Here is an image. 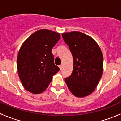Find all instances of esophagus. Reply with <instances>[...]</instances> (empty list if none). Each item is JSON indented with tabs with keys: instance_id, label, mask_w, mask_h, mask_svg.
I'll list each match as a JSON object with an SVG mask.
<instances>
[{
	"instance_id": "esophagus-1",
	"label": "esophagus",
	"mask_w": 121,
	"mask_h": 121,
	"mask_svg": "<svg viewBox=\"0 0 121 121\" xmlns=\"http://www.w3.org/2000/svg\"><path fill=\"white\" fill-rule=\"evenodd\" d=\"M62 67H63V65H59V68H60V69H62Z\"/></svg>"
}]
</instances>
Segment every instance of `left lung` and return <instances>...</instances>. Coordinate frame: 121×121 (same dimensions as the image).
<instances>
[{"label": "left lung", "instance_id": "8db88e82", "mask_svg": "<svg viewBox=\"0 0 121 121\" xmlns=\"http://www.w3.org/2000/svg\"><path fill=\"white\" fill-rule=\"evenodd\" d=\"M73 57L71 75L65 78L68 88L82 98L94 92L103 72V55L95 41L80 31L62 34Z\"/></svg>", "mask_w": 121, "mask_h": 121}]
</instances>
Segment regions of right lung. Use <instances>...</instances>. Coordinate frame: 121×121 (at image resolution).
<instances>
[{
    "mask_svg": "<svg viewBox=\"0 0 121 121\" xmlns=\"http://www.w3.org/2000/svg\"><path fill=\"white\" fill-rule=\"evenodd\" d=\"M60 33L40 29L30 35L22 45L17 68L22 84L35 94L46 90L60 68L54 63L52 48L60 39Z\"/></svg>",
    "mask_w": 121,
    "mask_h": 121,
    "instance_id": "1",
    "label": "right lung"
}]
</instances>
